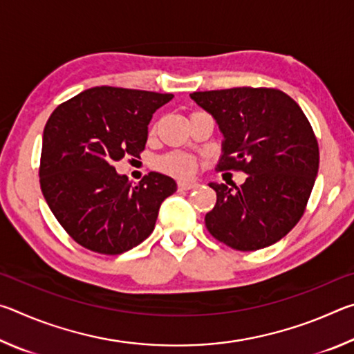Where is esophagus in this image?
<instances>
[{
    "mask_svg": "<svg viewBox=\"0 0 354 354\" xmlns=\"http://www.w3.org/2000/svg\"><path fill=\"white\" fill-rule=\"evenodd\" d=\"M200 184L196 181H179L178 183V189L179 190H192V189H198Z\"/></svg>",
    "mask_w": 354,
    "mask_h": 354,
    "instance_id": "1",
    "label": "esophagus"
}]
</instances>
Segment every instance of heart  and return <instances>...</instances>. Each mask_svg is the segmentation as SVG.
<instances>
[{
    "label": "heart",
    "instance_id": "obj_1",
    "mask_svg": "<svg viewBox=\"0 0 354 354\" xmlns=\"http://www.w3.org/2000/svg\"><path fill=\"white\" fill-rule=\"evenodd\" d=\"M156 165H158V169L160 171L178 178H187L190 175H194V171L196 170L195 158L179 151L162 156V158L158 159Z\"/></svg>",
    "mask_w": 354,
    "mask_h": 354
}]
</instances>
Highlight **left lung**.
Masks as SVG:
<instances>
[{
    "label": "left lung",
    "mask_w": 354,
    "mask_h": 354,
    "mask_svg": "<svg viewBox=\"0 0 354 354\" xmlns=\"http://www.w3.org/2000/svg\"><path fill=\"white\" fill-rule=\"evenodd\" d=\"M225 140L218 170L247 173L237 187L211 183L217 203L207 231L227 247L254 251L281 241L306 209L319 171V143L301 107L278 88L194 92Z\"/></svg>",
    "instance_id": "8db88e82"
}]
</instances>
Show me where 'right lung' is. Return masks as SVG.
Segmentation results:
<instances>
[{"label": "right lung", "mask_w": 354, "mask_h": 354, "mask_svg": "<svg viewBox=\"0 0 354 354\" xmlns=\"http://www.w3.org/2000/svg\"><path fill=\"white\" fill-rule=\"evenodd\" d=\"M171 93L92 87L59 104L45 124L40 187L68 236L100 254H122L151 234L176 183L151 171L133 185L113 164L140 158L148 123Z\"/></svg>", "instance_id": "1"}]
</instances>
